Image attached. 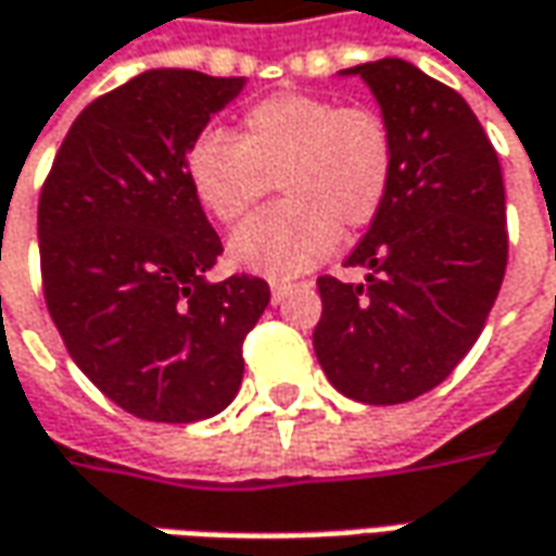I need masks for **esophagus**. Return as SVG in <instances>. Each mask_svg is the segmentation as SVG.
I'll list each match as a JSON object with an SVG mask.
<instances>
[{
	"mask_svg": "<svg viewBox=\"0 0 556 556\" xmlns=\"http://www.w3.org/2000/svg\"><path fill=\"white\" fill-rule=\"evenodd\" d=\"M292 289H295L292 282H279V279L277 282H270V301H274V304H279V301L289 295Z\"/></svg>",
	"mask_w": 556,
	"mask_h": 556,
	"instance_id": "34e87169",
	"label": "esophagus"
}]
</instances>
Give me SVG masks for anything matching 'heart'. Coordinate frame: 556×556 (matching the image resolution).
<instances>
[{"label":"heart","instance_id":"1","mask_svg":"<svg viewBox=\"0 0 556 556\" xmlns=\"http://www.w3.org/2000/svg\"><path fill=\"white\" fill-rule=\"evenodd\" d=\"M187 184L220 224L240 220L277 184L282 202L230 237V261L261 277H295L366 230L396 175V138L372 106L277 91L242 110L237 141L202 131L184 160Z\"/></svg>","mask_w":556,"mask_h":556}]
</instances>
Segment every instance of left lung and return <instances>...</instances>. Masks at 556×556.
I'll use <instances>...</instances> for the list:
<instances>
[{"label": "left lung", "instance_id": "left-lung-1", "mask_svg": "<svg viewBox=\"0 0 556 556\" xmlns=\"http://www.w3.org/2000/svg\"><path fill=\"white\" fill-rule=\"evenodd\" d=\"M372 88L396 138V175L348 267L319 277L314 351L332 388L369 406L446 381L480 338L507 267L505 181L468 101L400 58L341 70Z\"/></svg>", "mask_w": 556, "mask_h": 556}]
</instances>
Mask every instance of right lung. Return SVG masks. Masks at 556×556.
I'll return each instance as SVG.
<instances>
[{
	"label": "right lung",
	"instance_id": "right-lung-1",
	"mask_svg": "<svg viewBox=\"0 0 556 556\" xmlns=\"http://www.w3.org/2000/svg\"><path fill=\"white\" fill-rule=\"evenodd\" d=\"M242 76L147 70L76 116L39 197L42 292L73 363L144 421L233 403L242 341L270 304L258 277L208 282L224 252L184 160Z\"/></svg>",
	"mask_w": 556,
	"mask_h": 556
}]
</instances>
